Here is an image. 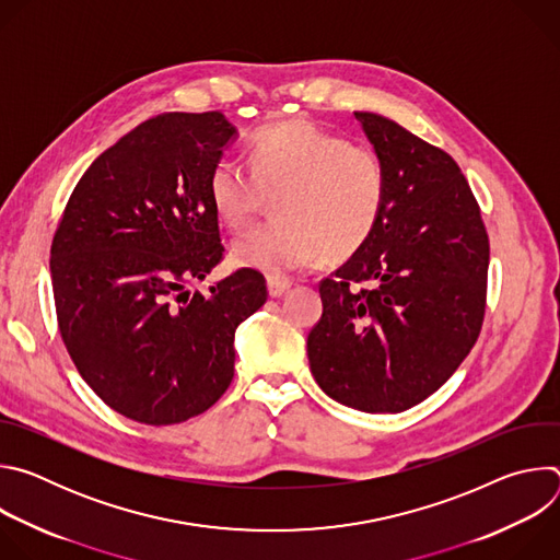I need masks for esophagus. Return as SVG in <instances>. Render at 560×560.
<instances>
[{"label":"esophagus","mask_w":560,"mask_h":560,"mask_svg":"<svg viewBox=\"0 0 560 560\" xmlns=\"http://www.w3.org/2000/svg\"><path fill=\"white\" fill-rule=\"evenodd\" d=\"M290 285H292V281L290 279H283V277H268V294L270 296H281V294H285L288 290H290Z\"/></svg>","instance_id":"esophagus-1"}]
</instances>
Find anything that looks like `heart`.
<instances>
[{
	"label": "heart",
	"mask_w": 560,
	"mask_h": 560,
	"mask_svg": "<svg viewBox=\"0 0 560 560\" xmlns=\"http://www.w3.org/2000/svg\"><path fill=\"white\" fill-rule=\"evenodd\" d=\"M208 195L232 230L248 225L277 197L279 219L238 236L230 257L238 268L279 277L363 248L385 210L387 168L372 145L294 119L253 139L250 166L221 156Z\"/></svg>",
	"instance_id": "1"
}]
</instances>
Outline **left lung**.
Wrapping results in <instances>:
<instances>
[{
    "label": "left lung",
    "instance_id": "8db88e82",
    "mask_svg": "<svg viewBox=\"0 0 560 560\" xmlns=\"http://www.w3.org/2000/svg\"><path fill=\"white\" fill-rule=\"evenodd\" d=\"M387 168L383 217L332 277L307 335L310 370L335 401L378 415L434 394L481 335L490 238L454 159L396 121L354 113Z\"/></svg>",
    "mask_w": 560,
    "mask_h": 560
}]
</instances>
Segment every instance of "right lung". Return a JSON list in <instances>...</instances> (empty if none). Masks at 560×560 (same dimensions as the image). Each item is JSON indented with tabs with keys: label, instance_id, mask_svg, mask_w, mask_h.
Masks as SVG:
<instances>
[{
	"label": "right lung",
	"instance_id": "add662e5",
	"mask_svg": "<svg viewBox=\"0 0 560 560\" xmlns=\"http://www.w3.org/2000/svg\"><path fill=\"white\" fill-rule=\"evenodd\" d=\"M236 135L219 113H164L102 152L74 186L50 246L61 341L115 412L145 425L212 408L234 376V330L266 299L223 259L208 177Z\"/></svg>",
	"mask_w": 560,
	"mask_h": 560
}]
</instances>
